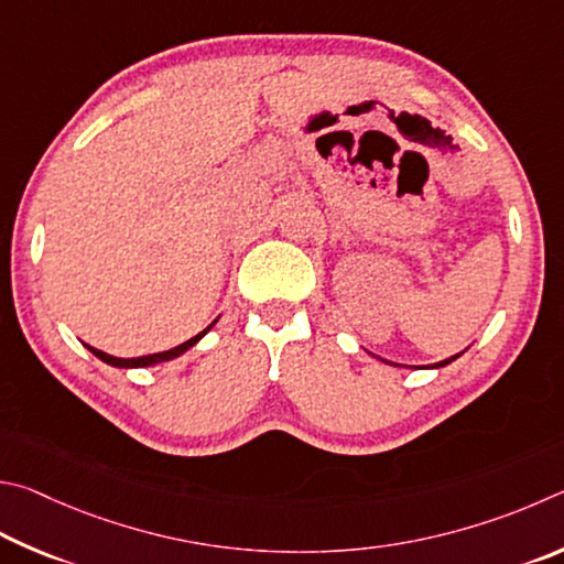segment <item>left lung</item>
I'll return each instance as SVG.
<instances>
[{
    "label": "left lung",
    "mask_w": 564,
    "mask_h": 564,
    "mask_svg": "<svg viewBox=\"0 0 564 564\" xmlns=\"http://www.w3.org/2000/svg\"><path fill=\"white\" fill-rule=\"evenodd\" d=\"M460 354H463V351H460ZM460 354H453L451 359H443V361H438V364H431L429 369H441V367H448V364H451V361H456V359L460 357Z\"/></svg>",
    "instance_id": "8db88e82"
}]
</instances>
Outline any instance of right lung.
Here are the masks:
<instances>
[{
  "instance_id": "obj_1",
  "label": "right lung",
  "mask_w": 564,
  "mask_h": 564,
  "mask_svg": "<svg viewBox=\"0 0 564 564\" xmlns=\"http://www.w3.org/2000/svg\"><path fill=\"white\" fill-rule=\"evenodd\" d=\"M217 324V319L210 324V327H205L200 334H195L193 339H187V341H183V344H177V347H173V349H167V351H158V354H148V357H135V359H118V357H111V354H106V351H101V349H94V347H88L86 344V349L94 354V357H98L101 359L104 364H108V367H116V369H141V367H153V364H161V361H171V359H177L181 357V354H185L187 349H193L197 341H200L207 332H210L213 327Z\"/></svg>"
}]
</instances>
